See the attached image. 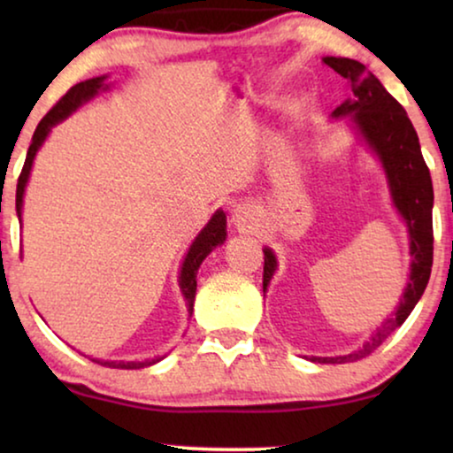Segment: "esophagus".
I'll return each instance as SVG.
<instances>
[{
	"instance_id": "1",
	"label": "esophagus",
	"mask_w": 453,
	"mask_h": 453,
	"mask_svg": "<svg viewBox=\"0 0 453 453\" xmlns=\"http://www.w3.org/2000/svg\"><path fill=\"white\" fill-rule=\"evenodd\" d=\"M233 225L241 228V231H245V228H251L256 225L257 220V212L256 208L251 206V203H237V206L233 208Z\"/></svg>"
}]
</instances>
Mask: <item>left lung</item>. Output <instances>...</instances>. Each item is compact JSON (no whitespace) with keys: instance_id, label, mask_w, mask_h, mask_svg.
I'll return each mask as SVG.
<instances>
[{"instance_id":"8db88e82","label":"left lung","mask_w":453,"mask_h":453,"mask_svg":"<svg viewBox=\"0 0 453 453\" xmlns=\"http://www.w3.org/2000/svg\"><path fill=\"white\" fill-rule=\"evenodd\" d=\"M324 64L350 82L352 96L334 111L332 117H349L386 173L389 196L402 220L406 222L411 241V274L404 293L392 318L371 334L367 342L342 357H311L313 363H352L369 357L408 315L423 296L433 265V183L420 152L418 135L406 111L361 61L349 58H324ZM278 268L276 256L264 247V293Z\"/></svg>"}]
</instances>
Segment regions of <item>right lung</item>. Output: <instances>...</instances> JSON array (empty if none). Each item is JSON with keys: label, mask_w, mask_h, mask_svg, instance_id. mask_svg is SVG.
Masks as SVG:
<instances>
[{"label": "right lung", "mask_w": 453, "mask_h": 453, "mask_svg": "<svg viewBox=\"0 0 453 453\" xmlns=\"http://www.w3.org/2000/svg\"><path fill=\"white\" fill-rule=\"evenodd\" d=\"M107 76H98V78H90L84 80L76 86H72L70 90L65 92L64 96L59 98V103L49 111V113L42 117L39 126L35 129L33 142H30L27 160H24L22 173L18 177V188H16V214L18 220L22 222V202H24V189H27L30 171H33V163L36 152L42 146V142L47 140L49 132H51L53 126H58L59 121H64L65 117H70L73 111L78 107H82L84 103H88L90 98H95L101 90H107L109 84H104ZM226 241V214L222 210H216L212 214V219L208 220V225L197 233V237L194 239V243L189 245V251L185 253L181 270H179V288L185 296V303H188V311L191 318V311H194V301H196V288H197V270L210 251L214 247L222 245ZM92 363L103 365V367H111V369H144L150 367V365L158 363L163 357H154V358H144V361H107V358H92L88 357Z\"/></svg>", "instance_id": "1"}]
</instances>
